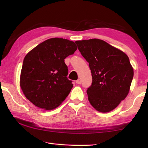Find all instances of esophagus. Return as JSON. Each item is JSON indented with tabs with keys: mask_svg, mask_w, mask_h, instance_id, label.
Instances as JSON below:
<instances>
[{
	"mask_svg": "<svg viewBox=\"0 0 148 148\" xmlns=\"http://www.w3.org/2000/svg\"><path fill=\"white\" fill-rule=\"evenodd\" d=\"M76 83L77 84H80L81 83V79H77V80L76 81Z\"/></svg>",
	"mask_w": 148,
	"mask_h": 148,
	"instance_id": "esophagus-1",
	"label": "esophagus"
}]
</instances>
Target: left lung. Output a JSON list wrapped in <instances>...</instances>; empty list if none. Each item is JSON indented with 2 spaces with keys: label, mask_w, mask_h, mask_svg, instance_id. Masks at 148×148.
Returning a JSON list of instances; mask_svg holds the SVG:
<instances>
[{
  "label": "left lung",
  "mask_w": 148,
  "mask_h": 148,
  "mask_svg": "<svg viewBox=\"0 0 148 148\" xmlns=\"http://www.w3.org/2000/svg\"><path fill=\"white\" fill-rule=\"evenodd\" d=\"M81 54L89 63L92 83L88 88L90 103L97 111H112L129 92L134 70L125 53L102 40L76 41Z\"/></svg>",
  "instance_id": "left-lung-1"
}]
</instances>
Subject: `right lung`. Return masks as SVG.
<instances>
[{"label": "right lung", "mask_w": 148, "mask_h": 148, "mask_svg": "<svg viewBox=\"0 0 148 148\" xmlns=\"http://www.w3.org/2000/svg\"><path fill=\"white\" fill-rule=\"evenodd\" d=\"M77 49L74 42L51 38L37 45L25 56L20 86L26 98L38 108L53 109L70 93L73 84L68 79L65 59Z\"/></svg>", "instance_id": "add662e5"}]
</instances>
